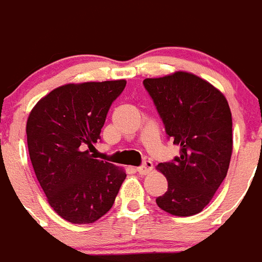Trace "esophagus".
Returning a JSON list of instances; mask_svg holds the SVG:
<instances>
[{
  "label": "esophagus",
  "instance_id": "1",
  "mask_svg": "<svg viewBox=\"0 0 262 262\" xmlns=\"http://www.w3.org/2000/svg\"><path fill=\"white\" fill-rule=\"evenodd\" d=\"M152 169H154V164L151 161H144L142 165L136 168V170H138L139 174H147V173L151 172Z\"/></svg>",
  "mask_w": 262,
  "mask_h": 262
}]
</instances>
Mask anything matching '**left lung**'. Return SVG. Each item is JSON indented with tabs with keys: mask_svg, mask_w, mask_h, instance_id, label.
Segmentation results:
<instances>
[{
	"mask_svg": "<svg viewBox=\"0 0 262 262\" xmlns=\"http://www.w3.org/2000/svg\"><path fill=\"white\" fill-rule=\"evenodd\" d=\"M168 139L180 156L160 163L168 190L157 196L160 209L176 216L202 211L227 176L232 155V117L226 97L198 76L176 72L145 78Z\"/></svg>",
	"mask_w": 262,
	"mask_h": 262,
	"instance_id": "obj_1",
	"label": "left lung"
}]
</instances>
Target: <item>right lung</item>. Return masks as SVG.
Instances as JSON below:
<instances>
[{"instance_id": "add662e5", "label": "right lung", "mask_w": 262, "mask_h": 262, "mask_svg": "<svg viewBox=\"0 0 262 262\" xmlns=\"http://www.w3.org/2000/svg\"><path fill=\"white\" fill-rule=\"evenodd\" d=\"M126 81L68 84L41 98L30 113V160L48 203L62 219L93 223L113 207L123 169L89 155L101 139L111 103Z\"/></svg>"}]
</instances>
